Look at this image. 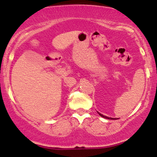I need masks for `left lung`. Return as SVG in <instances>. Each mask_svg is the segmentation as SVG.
<instances>
[{
	"label": "left lung",
	"mask_w": 157,
	"mask_h": 157,
	"mask_svg": "<svg viewBox=\"0 0 157 157\" xmlns=\"http://www.w3.org/2000/svg\"><path fill=\"white\" fill-rule=\"evenodd\" d=\"M98 113H99V112H98ZM99 115H100L101 117H102V118H107V119H111V120H115V119H116V118H109V117L105 116V115H102V114H100V113H99ZM117 119H118V118H117Z\"/></svg>",
	"instance_id": "8db88e82"
}]
</instances>
